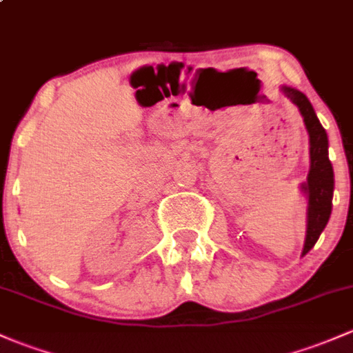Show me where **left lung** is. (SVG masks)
<instances>
[{"mask_svg":"<svg viewBox=\"0 0 353 353\" xmlns=\"http://www.w3.org/2000/svg\"><path fill=\"white\" fill-rule=\"evenodd\" d=\"M283 94L299 109L310 136V173L301 188L308 196V223L303 256L316 244L332 214L333 199V166L328 160V136L318 121L308 97L293 87L283 85Z\"/></svg>","mask_w":353,"mask_h":353,"instance_id":"left-lung-1","label":"left lung"}]
</instances>
